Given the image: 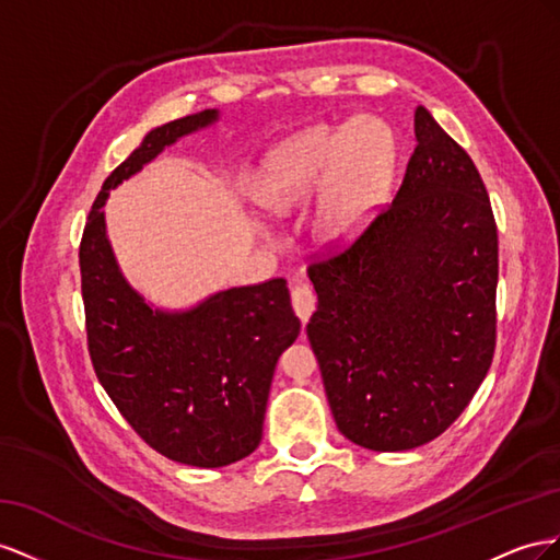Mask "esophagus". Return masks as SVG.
<instances>
[{
  "instance_id": "obj_1",
  "label": "esophagus",
  "mask_w": 560,
  "mask_h": 560,
  "mask_svg": "<svg viewBox=\"0 0 560 560\" xmlns=\"http://www.w3.org/2000/svg\"><path fill=\"white\" fill-rule=\"evenodd\" d=\"M291 300H293V310H295L300 322L307 324L312 312H314V307H316V298H314L310 285H307L305 281L295 283V285H293V293H291Z\"/></svg>"
}]
</instances>
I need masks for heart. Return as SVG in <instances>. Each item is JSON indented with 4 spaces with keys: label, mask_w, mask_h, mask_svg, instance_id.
<instances>
[{
    "label": "heart",
    "mask_w": 560,
    "mask_h": 560,
    "mask_svg": "<svg viewBox=\"0 0 560 560\" xmlns=\"http://www.w3.org/2000/svg\"><path fill=\"white\" fill-rule=\"evenodd\" d=\"M396 148L385 124L354 119L322 124L281 142L255 175V197L269 211L285 213L326 183L314 230L328 244L354 236L385 197Z\"/></svg>",
    "instance_id": "heart-1"
}]
</instances>
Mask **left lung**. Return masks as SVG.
<instances>
[{"mask_svg":"<svg viewBox=\"0 0 560 560\" xmlns=\"http://www.w3.org/2000/svg\"><path fill=\"white\" fill-rule=\"evenodd\" d=\"M394 201L340 255L310 265L307 338L342 434L377 453L434 441L492 363L498 225L471 156L427 107Z\"/></svg>","mask_w":560,"mask_h":560,"instance_id":"left-lung-1","label":"left lung"}]
</instances>
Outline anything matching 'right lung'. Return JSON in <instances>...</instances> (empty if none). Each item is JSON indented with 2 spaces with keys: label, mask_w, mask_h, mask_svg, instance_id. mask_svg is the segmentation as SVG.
I'll return each instance as SVG.
<instances>
[{
  "label": "right lung",
  "mask_w": 560,
  "mask_h": 560,
  "mask_svg": "<svg viewBox=\"0 0 560 560\" xmlns=\"http://www.w3.org/2000/svg\"><path fill=\"white\" fill-rule=\"evenodd\" d=\"M218 109L156 126L107 175L89 213L79 269L93 371L150 448L180 465L215 469L260 445L277 361L300 332L283 279L234 285L189 310H159L126 281L103 206L173 142L215 124Z\"/></svg>",
  "instance_id": "1"
}]
</instances>
